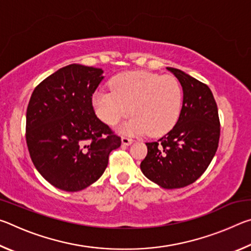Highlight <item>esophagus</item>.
<instances>
[{"label":"esophagus","mask_w":251,"mask_h":251,"mask_svg":"<svg viewBox=\"0 0 251 251\" xmlns=\"http://www.w3.org/2000/svg\"><path fill=\"white\" fill-rule=\"evenodd\" d=\"M131 143H133V139H131V138H128V137H122V144H123V145L128 146V145H130Z\"/></svg>","instance_id":"obj_1"}]
</instances>
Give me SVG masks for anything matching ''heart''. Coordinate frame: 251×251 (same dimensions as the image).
<instances>
[{"mask_svg":"<svg viewBox=\"0 0 251 251\" xmlns=\"http://www.w3.org/2000/svg\"><path fill=\"white\" fill-rule=\"evenodd\" d=\"M110 88L94 93L93 108L107 125L117 124L131 112L134 116L122 127L125 133L163 135L180 116L182 88L172 76L129 72L114 77Z\"/></svg>","mask_w":251,"mask_h":251,"instance_id":"heart-1","label":"heart"}]
</instances>
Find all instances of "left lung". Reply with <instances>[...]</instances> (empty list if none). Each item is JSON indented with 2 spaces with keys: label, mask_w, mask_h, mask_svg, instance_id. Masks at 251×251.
Returning <instances> with one entry per match:
<instances>
[{
  "label": "left lung",
  "mask_w": 251,
  "mask_h": 251,
  "mask_svg": "<svg viewBox=\"0 0 251 251\" xmlns=\"http://www.w3.org/2000/svg\"><path fill=\"white\" fill-rule=\"evenodd\" d=\"M182 87L176 125L157 142L146 143L144 175L166 189L181 188L201 177L217 151L220 123L210 88L180 70L167 67Z\"/></svg>",
  "instance_id": "left-lung-1"
}]
</instances>
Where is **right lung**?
Instances as JSON below:
<instances>
[{"mask_svg":"<svg viewBox=\"0 0 251 251\" xmlns=\"http://www.w3.org/2000/svg\"><path fill=\"white\" fill-rule=\"evenodd\" d=\"M103 70L71 64L33 91L26 110V144L34 166L50 185L78 192L103 175L110 151L121 146L95 115L92 96Z\"/></svg>","mask_w":251,"mask_h":251,"instance_id":"1","label":"right lung"}]
</instances>
